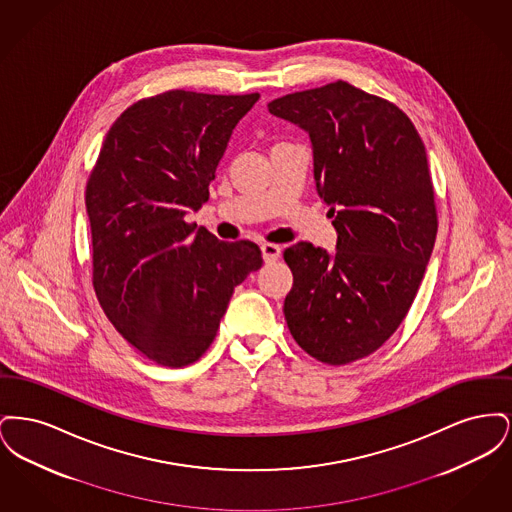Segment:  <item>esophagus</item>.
Listing matches in <instances>:
<instances>
[{"mask_svg": "<svg viewBox=\"0 0 512 512\" xmlns=\"http://www.w3.org/2000/svg\"><path fill=\"white\" fill-rule=\"evenodd\" d=\"M261 251H263L265 263H274V261L280 257V253H282L280 245L276 244H263L261 245Z\"/></svg>", "mask_w": 512, "mask_h": 512, "instance_id": "obj_1", "label": "esophagus"}]
</instances>
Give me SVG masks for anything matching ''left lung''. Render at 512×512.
I'll use <instances>...</instances> for the list:
<instances>
[{"mask_svg": "<svg viewBox=\"0 0 512 512\" xmlns=\"http://www.w3.org/2000/svg\"><path fill=\"white\" fill-rule=\"evenodd\" d=\"M268 111L309 132L318 195L330 205L338 251L292 245L284 315L297 345L326 365H349L390 340L430 261L438 211L426 149L388 99L349 82L293 92Z\"/></svg>", "mask_w": 512, "mask_h": 512, "instance_id": "obj_1", "label": "left lung"}]
</instances>
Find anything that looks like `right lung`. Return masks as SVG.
Masks as SVG:
<instances>
[{
	"instance_id": "1",
	"label": "right lung",
	"mask_w": 512,
	"mask_h": 512,
	"mask_svg": "<svg viewBox=\"0 0 512 512\" xmlns=\"http://www.w3.org/2000/svg\"><path fill=\"white\" fill-rule=\"evenodd\" d=\"M259 94L169 90L132 103L105 134L86 184L92 284L124 340L157 365L195 363L215 340L234 288L261 268L253 242L188 224L234 126Z\"/></svg>"
}]
</instances>
